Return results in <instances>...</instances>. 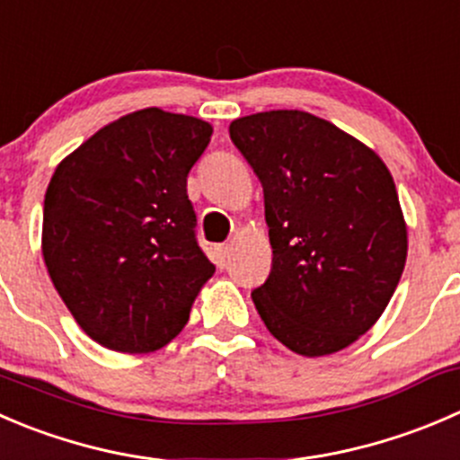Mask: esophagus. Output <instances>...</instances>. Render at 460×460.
<instances>
[{
  "label": "esophagus",
  "instance_id": "34e87169",
  "mask_svg": "<svg viewBox=\"0 0 460 460\" xmlns=\"http://www.w3.org/2000/svg\"><path fill=\"white\" fill-rule=\"evenodd\" d=\"M213 253H216L217 265H225L226 258H229V253H231V247H229V244H217V247L213 249Z\"/></svg>",
  "mask_w": 460,
  "mask_h": 460
}]
</instances>
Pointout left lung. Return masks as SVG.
<instances>
[{
	"instance_id": "obj_1",
	"label": "left lung",
	"mask_w": 460,
	"mask_h": 460,
	"mask_svg": "<svg viewBox=\"0 0 460 460\" xmlns=\"http://www.w3.org/2000/svg\"><path fill=\"white\" fill-rule=\"evenodd\" d=\"M231 141L258 175L274 249L252 292L267 330L305 358L362 337L394 296L407 226L380 157L301 110L235 119Z\"/></svg>"
}]
</instances>
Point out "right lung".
<instances>
[{"mask_svg":"<svg viewBox=\"0 0 460 460\" xmlns=\"http://www.w3.org/2000/svg\"><path fill=\"white\" fill-rule=\"evenodd\" d=\"M213 128L159 107L98 130L53 172L42 256L80 328L119 353L166 346L216 267L198 244L186 177Z\"/></svg>","mask_w":460,"mask_h":460,"instance_id":"obj_1","label":"right lung"}]
</instances>
